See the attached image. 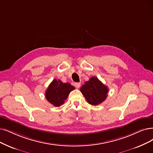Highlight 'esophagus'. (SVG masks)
I'll return each instance as SVG.
<instances>
[{
  "label": "esophagus",
  "instance_id": "34e87169",
  "mask_svg": "<svg viewBox=\"0 0 153 153\" xmlns=\"http://www.w3.org/2000/svg\"><path fill=\"white\" fill-rule=\"evenodd\" d=\"M75 86L76 88H79L80 87V83H75Z\"/></svg>",
  "mask_w": 153,
  "mask_h": 153
}]
</instances>
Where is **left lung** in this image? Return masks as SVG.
I'll return each mask as SVG.
<instances>
[{"label": "left lung", "instance_id": "1", "mask_svg": "<svg viewBox=\"0 0 153 153\" xmlns=\"http://www.w3.org/2000/svg\"><path fill=\"white\" fill-rule=\"evenodd\" d=\"M80 91L88 103L97 105L106 99L108 90L97 77L93 76L85 82Z\"/></svg>", "mask_w": 153, "mask_h": 153}]
</instances>
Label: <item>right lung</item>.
I'll return each mask as SVG.
<instances>
[{
	"label": "right lung",
	"mask_w": 153,
	"mask_h": 153,
	"mask_svg": "<svg viewBox=\"0 0 153 153\" xmlns=\"http://www.w3.org/2000/svg\"><path fill=\"white\" fill-rule=\"evenodd\" d=\"M74 89L75 87L69 83H65L54 79L46 90V99L54 106L59 107L63 104L70 91Z\"/></svg>",
	"instance_id": "right-lung-1"
}]
</instances>
